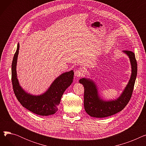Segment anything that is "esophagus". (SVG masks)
Instances as JSON below:
<instances>
[{"label":"esophagus","mask_w":146,"mask_h":146,"mask_svg":"<svg viewBox=\"0 0 146 146\" xmlns=\"http://www.w3.org/2000/svg\"><path fill=\"white\" fill-rule=\"evenodd\" d=\"M83 74V71L82 69H78V70H76L74 72V76L76 77L77 78H79L80 76H82Z\"/></svg>","instance_id":"1"}]
</instances>
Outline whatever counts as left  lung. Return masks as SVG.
I'll list each match as a JSON object with an SVG mask.
<instances>
[{
    "label": "left lung",
    "instance_id": "obj_1",
    "mask_svg": "<svg viewBox=\"0 0 146 146\" xmlns=\"http://www.w3.org/2000/svg\"><path fill=\"white\" fill-rule=\"evenodd\" d=\"M129 58L131 73L127 85L119 96L114 99H104L99 94L96 82L90 78L79 80L85 89L84 107L86 113L92 117L104 118L112 115L123 110L131 97L137 74V64L134 53L131 51H122Z\"/></svg>",
    "mask_w": 146,
    "mask_h": 146
}]
</instances>
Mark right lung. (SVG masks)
I'll return each mask as SVG.
<instances>
[{
	"mask_svg": "<svg viewBox=\"0 0 146 146\" xmlns=\"http://www.w3.org/2000/svg\"><path fill=\"white\" fill-rule=\"evenodd\" d=\"M19 50L18 43L12 63V82L15 96L24 108L35 114L41 116L54 114L58 110L57 107L64 91L73 82V70L58 76L44 93L37 95L28 93L20 85L17 76V65Z\"/></svg>",
	"mask_w": 146,
	"mask_h": 146,
	"instance_id": "right-lung-1",
	"label": "right lung"
}]
</instances>
